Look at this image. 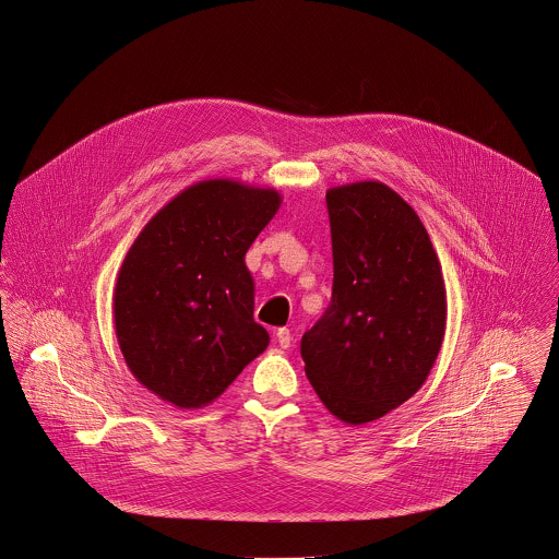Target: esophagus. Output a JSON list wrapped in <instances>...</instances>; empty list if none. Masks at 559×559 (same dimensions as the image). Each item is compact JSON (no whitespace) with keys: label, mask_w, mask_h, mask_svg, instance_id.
<instances>
[{"label":"esophagus","mask_w":559,"mask_h":559,"mask_svg":"<svg viewBox=\"0 0 559 559\" xmlns=\"http://www.w3.org/2000/svg\"><path fill=\"white\" fill-rule=\"evenodd\" d=\"M274 341L278 343L281 348H289L292 346V332L287 328H281L274 332Z\"/></svg>","instance_id":"obj_1"}]
</instances>
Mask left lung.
<instances>
[{"label": "left lung", "instance_id": "8db88e82", "mask_svg": "<svg viewBox=\"0 0 559 559\" xmlns=\"http://www.w3.org/2000/svg\"><path fill=\"white\" fill-rule=\"evenodd\" d=\"M334 285L301 336L304 370L325 408L348 426L381 419L430 374L447 325L438 255L417 213L383 182L325 193Z\"/></svg>", "mask_w": 559, "mask_h": 559}]
</instances>
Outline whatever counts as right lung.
Segmentation results:
<instances>
[{
    "label": "right lung",
    "instance_id": "obj_1",
    "mask_svg": "<svg viewBox=\"0 0 559 559\" xmlns=\"http://www.w3.org/2000/svg\"><path fill=\"white\" fill-rule=\"evenodd\" d=\"M281 202L270 187L202 180L133 240L115 285V330L129 372L164 402H215L265 350L245 255Z\"/></svg>",
    "mask_w": 559,
    "mask_h": 559
}]
</instances>
